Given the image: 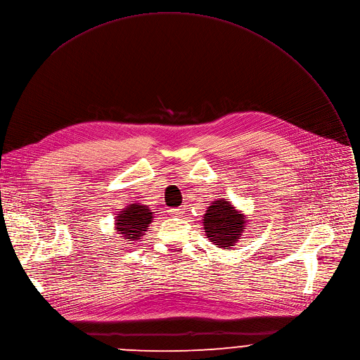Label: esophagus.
Instances as JSON below:
<instances>
[{
  "label": "esophagus",
  "instance_id": "obj_1",
  "mask_svg": "<svg viewBox=\"0 0 360 360\" xmlns=\"http://www.w3.org/2000/svg\"><path fill=\"white\" fill-rule=\"evenodd\" d=\"M169 212H171L172 217H179V215L184 214V208H171Z\"/></svg>",
  "mask_w": 360,
  "mask_h": 360
}]
</instances>
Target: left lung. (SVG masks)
I'll return each mask as SVG.
<instances>
[{
  "label": "left lung",
  "instance_id": "1",
  "mask_svg": "<svg viewBox=\"0 0 360 360\" xmlns=\"http://www.w3.org/2000/svg\"><path fill=\"white\" fill-rule=\"evenodd\" d=\"M244 225V215L225 200L214 201L204 215L207 238L219 248L230 250L243 236Z\"/></svg>",
  "mask_w": 360,
  "mask_h": 360
}]
</instances>
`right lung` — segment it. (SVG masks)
Returning <instances> with one entry per match:
<instances>
[{"label":"right lung","instance_id":"obj_1","mask_svg":"<svg viewBox=\"0 0 360 360\" xmlns=\"http://www.w3.org/2000/svg\"><path fill=\"white\" fill-rule=\"evenodd\" d=\"M152 214L148 205L130 204L116 217V230L126 241H135L148 231L152 222Z\"/></svg>","mask_w":360,"mask_h":360}]
</instances>
